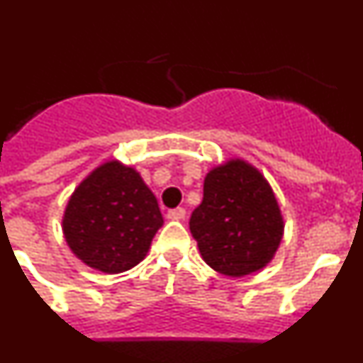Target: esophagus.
<instances>
[{
  "label": "esophagus",
  "mask_w": 363,
  "mask_h": 363,
  "mask_svg": "<svg viewBox=\"0 0 363 363\" xmlns=\"http://www.w3.org/2000/svg\"><path fill=\"white\" fill-rule=\"evenodd\" d=\"M185 214L187 213H185L184 207H176V209H171L167 213V218H169V220H184Z\"/></svg>",
  "instance_id": "esophagus-1"
}]
</instances>
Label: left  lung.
<instances>
[{
  "instance_id": "8db88e82",
  "label": "left lung",
  "mask_w": 363,
  "mask_h": 363,
  "mask_svg": "<svg viewBox=\"0 0 363 363\" xmlns=\"http://www.w3.org/2000/svg\"><path fill=\"white\" fill-rule=\"evenodd\" d=\"M189 227L205 264L233 278L264 269L284 236L271 185L243 160H229L205 176L203 200Z\"/></svg>"
}]
</instances>
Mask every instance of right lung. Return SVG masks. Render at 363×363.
<instances>
[{
  "mask_svg": "<svg viewBox=\"0 0 363 363\" xmlns=\"http://www.w3.org/2000/svg\"><path fill=\"white\" fill-rule=\"evenodd\" d=\"M162 225L156 196L140 172L120 162L104 163L86 176L63 216V234L74 255L107 274L140 264Z\"/></svg>",
  "mask_w": 363,
  "mask_h": 363,
  "instance_id": "1",
  "label": "right lung"
}]
</instances>
